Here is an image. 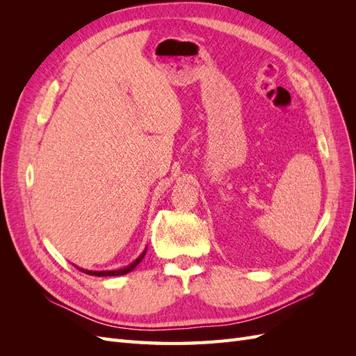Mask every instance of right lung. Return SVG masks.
<instances>
[{
    "mask_svg": "<svg viewBox=\"0 0 356 356\" xmlns=\"http://www.w3.org/2000/svg\"><path fill=\"white\" fill-rule=\"evenodd\" d=\"M145 252H147V248L144 250V252H143L141 255H139L132 264H129V266H126V267H123V268H118V270H101V272H96V270H84V268H80V267H77V268H79V270L84 272V273L90 275V276H122V275H126V273H129V272H132L134 268H135L139 263H141V260L144 258Z\"/></svg>",
    "mask_w": 356,
    "mask_h": 356,
    "instance_id": "right-lung-1",
    "label": "right lung"
}]
</instances>
